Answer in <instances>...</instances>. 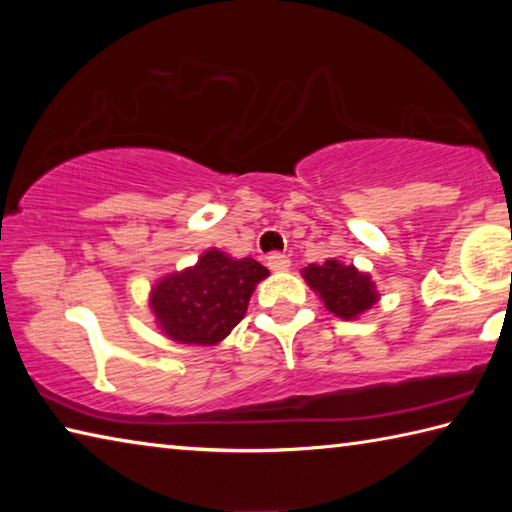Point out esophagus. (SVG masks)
I'll list each match as a JSON object with an SVG mask.
<instances>
[{
	"label": "esophagus",
	"mask_w": 512,
	"mask_h": 512,
	"mask_svg": "<svg viewBox=\"0 0 512 512\" xmlns=\"http://www.w3.org/2000/svg\"><path fill=\"white\" fill-rule=\"evenodd\" d=\"M266 262H268V268H271V271H275V273L289 271V266H291L289 257L282 255V253H271V255H268Z\"/></svg>",
	"instance_id": "obj_1"
}]
</instances>
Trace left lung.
<instances>
[{
	"label": "left lung",
	"mask_w": 512,
	"mask_h": 512,
	"mask_svg": "<svg viewBox=\"0 0 512 512\" xmlns=\"http://www.w3.org/2000/svg\"><path fill=\"white\" fill-rule=\"evenodd\" d=\"M307 284L314 289L327 311L343 320L359 318L363 311L372 309L379 300V293L370 273H361L352 264L339 259H327L323 264H309L302 271Z\"/></svg>",
	"instance_id": "8db88e82"
}]
</instances>
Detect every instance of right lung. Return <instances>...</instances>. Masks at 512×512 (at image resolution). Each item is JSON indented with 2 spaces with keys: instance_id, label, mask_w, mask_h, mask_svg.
Here are the masks:
<instances>
[{
  "instance_id": "obj_1",
  "label": "right lung",
  "mask_w": 512,
  "mask_h": 512,
  "mask_svg": "<svg viewBox=\"0 0 512 512\" xmlns=\"http://www.w3.org/2000/svg\"><path fill=\"white\" fill-rule=\"evenodd\" d=\"M268 268L210 248L194 266L169 273L151 289L155 323L176 343L216 345L246 316L248 300Z\"/></svg>"
}]
</instances>
